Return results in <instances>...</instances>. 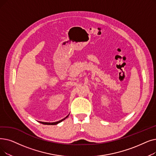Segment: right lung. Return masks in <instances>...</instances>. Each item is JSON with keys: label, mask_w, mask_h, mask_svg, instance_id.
Masks as SVG:
<instances>
[{"label": "right lung", "mask_w": 156, "mask_h": 156, "mask_svg": "<svg viewBox=\"0 0 156 156\" xmlns=\"http://www.w3.org/2000/svg\"><path fill=\"white\" fill-rule=\"evenodd\" d=\"M69 115H67V116H66L64 119H62V120H59V121H57V122H39L43 124H44V125H56V124H58L60 123V122H61L62 121H63V120H65L66 118L68 117Z\"/></svg>", "instance_id": "obj_1"}]
</instances>
